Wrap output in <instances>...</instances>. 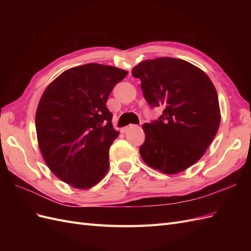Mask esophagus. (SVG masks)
Wrapping results in <instances>:
<instances>
[{"label":"esophagus","mask_w":251,"mask_h":251,"mask_svg":"<svg viewBox=\"0 0 251 251\" xmlns=\"http://www.w3.org/2000/svg\"><path fill=\"white\" fill-rule=\"evenodd\" d=\"M133 126H134L133 125H130V126H126L125 128H123V130H121V132L125 133V132H126V131L128 130V128H131V127H133Z\"/></svg>","instance_id":"obj_1"}]
</instances>
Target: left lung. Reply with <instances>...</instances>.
<instances>
[{
	"instance_id": "left-lung-1",
	"label": "left lung",
	"mask_w": 251,
	"mask_h": 251,
	"mask_svg": "<svg viewBox=\"0 0 251 251\" xmlns=\"http://www.w3.org/2000/svg\"><path fill=\"white\" fill-rule=\"evenodd\" d=\"M132 75L141 80L151 107L164 109L157 121L142 126L141 158L166 175L185 171L204 155L218 132L221 112L214 83L200 68L174 57L143 60Z\"/></svg>"
}]
</instances>
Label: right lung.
Segmentation results:
<instances>
[{"instance_id":"right-lung-1","label":"right lung","mask_w":251,"mask_h":251,"mask_svg":"<svg viewBox=\"0 0 251 251\" xmlns=\"http://www.w3.org/2000/svg\"><path fill=\"white\" fill-rule=\"evenodd\" d=\"M127 71L87 64L66 70L45 89L35 114L39 148L49 170L78 189L96 185L109 170L118 132L107 100Z\"/></svg>"}]
</instances>
